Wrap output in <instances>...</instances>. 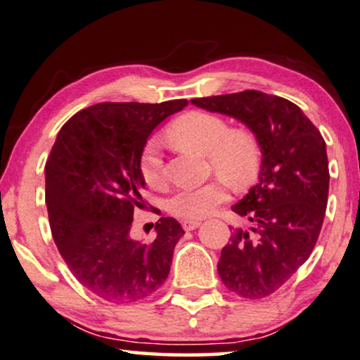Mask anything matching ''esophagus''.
<instances>
[{
	"instance_id": "esophagus-1",
	"label": "esophagus",
	"mask_w": 360,
	"mask_h": 360,
	"mask_svg": "<svg viewBox=\"0 0 360 360\" xmlns=\"http://www.w3.org/2000/svg\"><path fill=\"white\" fill-rule=\"evenodd\" d=\"M200 224H202V221H199V220H184V221H182V229L191 231V230L199 229Z\"/></svg>"
}]
</instances>
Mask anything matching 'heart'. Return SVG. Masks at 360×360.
<instances>
[{
    "label": "heart",
    "instance_id": "1",
    "mask_svg": "<svg viewBox=\"0 0 360 360\" xmlns=\"http://www.w3.org/2000/svg\"><path fill=\"white\" fill-rule=\"evenodd\" d=\"M168 139L181 150L209 156L210 165L221 179L235 187H245L256 178L261 150L251 131L230 125L215 114L192 110L169 125ZM141 176L151 187L165 184V160L160 145L151 141L141 155ZM226 199L224 181L176 191L168 200V210L182 219H202Z\"/></svg>",
    "mask_w": 360,
    "mask_h": 360
}]
</instances>
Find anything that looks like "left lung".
<instances>
[{
	"label": "left lung",
	"mask_w": 360,
	"mask_h": 360,
	"mask_svg": "<svg viewBox=\"0 0 360 360\" xmlns=\"http://www.w3.org/2000/svg\"><path fill=\"white\" fill-rule=\"evenodd\" d=\"M191 103L240 120L259 145L257 184L231 207L251 226L233 230L217 269L236 295L264 298L295 274L316 245L330 191L326 143L303 110L279 96L250 89Z\"/></svg>",
	"instance_id": "1"
}]
</instances>
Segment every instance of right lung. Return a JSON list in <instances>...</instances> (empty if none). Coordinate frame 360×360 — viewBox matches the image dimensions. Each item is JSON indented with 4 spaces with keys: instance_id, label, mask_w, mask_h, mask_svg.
Instances as JSON below:
<instances>
[{
    "instance_id": "add662e5",
    "label": "right lung",
    "mask_w": 360,
    "mask_h": 360,
    "mask_svg": "<svg viewBox=\"0 0 360 360\" xmlns=\"http://www.w3.org/2000/svg\"><path fill=\"white\" fill-rule=\"evenodd\" d=\"M187 105L103 103L75 114L45 165V204L60 255L73 276L114 303L139 302L163 285L176 243L178 220L161 217L155 238L130 236L134 210L145 205L140 163L151 131Z\"/></svg>"
}]
</instances>
